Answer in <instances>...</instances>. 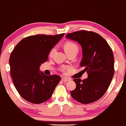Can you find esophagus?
Segmentation results:
<instances>
[{
  "mask_svg": "<svg viewBox=\"0 0 126 126\" xmlns=\"http://www.w3.org/2000/svg\"><path fill=\"white\" fill-rule=\"evenodd\" d=\"M61 80H63V82H67V81H69L70 80L69 79H67V78H62Z\"/></svg>",
  "mask_w": 126,
  "mask_h": 126,
  "instance_id": "1",
  "label": "esophagus"
}]
</instances>
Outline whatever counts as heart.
Masks as SVG:
<instances>
[{
	"mask_svg": "<svg viewBox=\"0 0 126 126\" xmlns=\"http://www.w3.org/2000/svg\"><path fill=\"white\" fill-rule=\"evenodd\" d=\"M75 49L78 50V47H77V45L75 44V43L72 42H68L64 45V50L66 53L69 52V51H70ZM56 50L57 47L56 46L51 48V49L50 50L49 52V56L52 57L53 55H54L55 52L56 51Z\"/></svg>",
	"mask_w": 126,
	"mask_h": 126,
	"instance_id": "1",
	"label": "heart"
}]
</instances>
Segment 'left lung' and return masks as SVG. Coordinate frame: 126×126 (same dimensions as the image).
Here are the masks:
<instances>
[{
  "instance_id": "8db88e82",
  "label": "left lung",
  "mask_w": 126,
  "mask_h": 126,
  "mask_svg": "<svg viewBox=\"0 0 126 126\" xmlns=\"http://www.w3.org/2000/svg\"><path fill=\"white\" fill-rule=\"evenodd\" d=\"M66 37L77 41L82 47L80 66L87 71L88 78L75 79L74 99L82 104L94 102L104 95L114 75V57L107 42L96 32L80 30L69 33Z\"/></svg>"
}]
</instances>
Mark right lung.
Returning <instances> with one entry per match:
<instances>
[{
	"label": "right lung",
	"mask_w": 126,
	"mask_h": 126,
	"mask_svg": "<svg viewBox=\"0 0 126 126\" xmlns=\"http://www.w3.org/2000/svg\"><path fill=\"white\" fill-rule=\"evenodd\" d=\"M64 34L29 36L12 51L9 63L13 83L21 97L29 102L40 104L47 101L61 80L59 76H46L39 72V66L47 61L50 50Z\"/></svg>",
	"instance_id": "add662e5"
}]
</instances>
